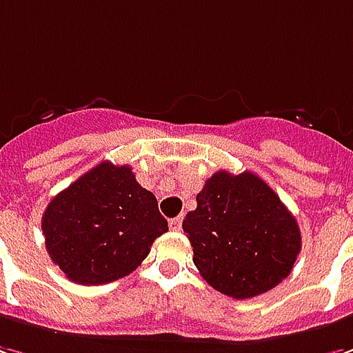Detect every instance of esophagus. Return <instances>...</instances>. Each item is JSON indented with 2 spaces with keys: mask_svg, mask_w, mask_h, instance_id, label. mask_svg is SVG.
I'll return each mask as SVG.
<instances>
[{
  "mask_svg": "<svg viewBox=\"0 0 353 353\" xmlns=\"http://www.w3.org/2000/svg\"><path fill=\"white\" fill-rule=\"evenodd\" d=\"M181 221H183L181 216L172 219V221H170V228H172V230H179V228H181Z\"/></svg>",
  "mask_w": 353,
  "mask_h": 353,
  "instance_id": "obj_1",
  "label": "esophagus"
}]
</instances>
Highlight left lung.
I'll use <instances>...</instances> for the list:
<instances>
[{
	"label": "left lung",
	"instance_id": "1",
	"mask_svg": "<svg viewBox=\"0 0 353 353\" xmlns=\"http://www.w3.org/2000/svg\"><path fill=\"white\" fill-rule=\"evenodd\" d=\"M193 263L209 285L250 299L279 285L301 252V230L263 179L225 170L205 181L197 209L183 219Z\"/></svg>",
	"mask_w": 353,
	"mask_h": 353
}]
</instances>
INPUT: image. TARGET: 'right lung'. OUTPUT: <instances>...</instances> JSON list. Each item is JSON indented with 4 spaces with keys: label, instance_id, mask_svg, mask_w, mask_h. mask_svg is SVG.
<instances>
[{
    "label": "right lung",
    "instance_id": "1",
    "mask_svg": "<svg viewBox=\"0 0 353 353\" xmlns=\"http://www.w3.org/2000/svg\"><path fill=\"white\" fill-rule=\"evenodd\" d=\"M168 232L158 201L132 168L101 162L48 203L43 234L50 260L70 281L103 285L125 277Z\"/></svg>",
    "mask_w": 353,
    "mask_h": 353
}]
</instances>
